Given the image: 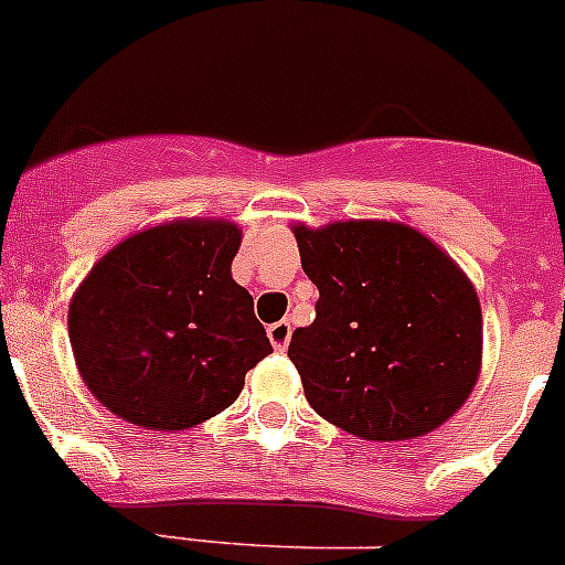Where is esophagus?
<instances>
[{
    "mask_svg": "<svg viewBox=\"0 0 565 565\" xmlns=\"http://www.w3.org/2000/svg\"><path fill=\"white\" fill-rule=\"evenodd\" d=\"M268 339H271L274 351H286L288 342H291V322H288V319H279V322L268 326Z\"/></svg>",
    "mask_w": 565,
    "mask_h": 565,
    "instance_id": "esophagus-1",
    "label": "esophagus"
}]
</instances>
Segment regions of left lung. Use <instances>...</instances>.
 <instances>
[{"label": "left lung", "instance_id": "obj_1", "mask_svg": "<svg viewBox=\"0 0 565 565\" xmlns=\"http://www.w3.org/2000/svg\"><path fill=\"white\" fill-rule=\"evenodd\" d=\"M317 317L288 359L313 411L351 436L404 441L436 430L481 371L476 288L436 243L402 223L294 228Z\"/></svg>", "mask_w": 565, "mask_h": 565}]
</instances>
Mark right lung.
Segmentation results:
<instances>
[{"mask_svg": "<svg viewBox=\"0 0 565 565\" xmlns=\"http://www.w3.org/2000/svg\"><path fill=\"white\" fill-rule=\"evenodd\" d=\"M239 228L178 221L127 237L70 302V344L93 396L147 430L226 411L271 353L254 299L232 279Z\"/></svg>", "mask_w": 565, "mask_h": 565, "instance_id": "add662e5", "label": "right lung"}]
</instances>
